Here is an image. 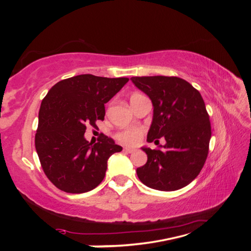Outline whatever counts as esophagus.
I'll return each mask as SVG.
<instances>
[{
    "instance_id": "34e87169",
    "label": "esophagus",
    "mask_w": 251,
    "mask_h": 251,
    "mask_svg": "<svg viewBox=\"0 0 251 251\" xmlns=\"http://www.w3.org/2000/svg\"><path fill=\"white\" fill-rule=\"evenodd\" d=\"M124 151H127V152H133V151H135L134 148H130V147H124Z\"/></svg>"
}]
</instances>
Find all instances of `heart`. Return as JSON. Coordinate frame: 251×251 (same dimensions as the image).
Wrapping results in <instances>:
<instances>
[{
  "label": "heart",
  "mask_w": 251,
  "mask_h": 251,
  "mask_svg": "<svg viewBox=\"0 0 251 251\" xmlns=\"http://www.w3.org/2000/svg\"><path fill=\"white\" fill-rule=\"evenodd\" d=\"M139 94H135L131 97L138 96ZM143 135V129L139 128V127H129V128H126L124 130L120 131L116 135V137L118 141H121L122 143L125 144H129V145H135L137 144L139 141H141Z\"/></svg>",
  "instance_id": "1"
}]
</instances>
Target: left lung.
<instances>
[{
	"label": "left lung",
	"mask_w": 251,
	"mask_h": 251,
	"mask_svg": "<svg viewBox=\"0 0 251 251\" xmlns=\"http://www.w3.org/2000/svg\"><path fill=\"white\" fill-rule=\"evenodd\" d=\"M130 79L154 106L147 142L166 141L161 150L142 147L147 163L136 171L139 180L163 192L180 189L199 175L207 159L211 127L205 101L192 84L176 76Z\"/></svg>",
	"instance_id": "left-lung-1"
}]
</instances>
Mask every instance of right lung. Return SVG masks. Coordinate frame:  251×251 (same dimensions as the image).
<instances>
[{"label":"right lung","mask_w":251,"mask_h":251,"mask_svg":"<svg viewBox=\"0 0 251 251\" xmlns=\"http://www.w3.org/2000/svg\"><path fill=\"white\" fill-rule=\"evenodd\" d=\"M127 82L77 75L55 84L42 100L35 148L46 177L58 189L82 194L104 179L108 158L123 148L104 134L95 144L84 134L87 125L104 120L105 104Z\"/></svg>","instance_id":"1"}]
</instances>
